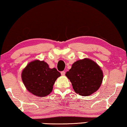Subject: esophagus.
Segmentation results:
<instances>
[{"mask_svg":"<svg viewBox=\"0 0 127 127\" xmlns=\"http://www.w3.org/2000/svg\"><path fill=\"white\" fill-rule=\"evenodd\" d=\"M61 74L62 76H65V71H62L61 72Z\"/></svg>","mask_w":127,"mask_h":127,"instance_id":"esophagus-1","label":"esophagus"}]
</instances>
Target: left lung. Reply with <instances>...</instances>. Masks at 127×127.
I'll return each instance as SVG.
<instances>
[{"instance_id":"1","label":"left lung","mask_w":127,"mask_h":127,"mask_svg":"<svg viewBox=\"0 0 127 127\" xmlns=\"http://www.w3.org/2000/svg\"><path fill=\"white\" fill-rule=\"evenodd\" d=\"M75 92L83 96L90 95L99 89L103 79L100 67L89 58L77 61L66 73Z\"/></svg>"}]
</instances>
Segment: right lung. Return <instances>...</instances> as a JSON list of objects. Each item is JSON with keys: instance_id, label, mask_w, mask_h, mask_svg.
<instances>
[{"instance_id": "right-lung-1", "label": "right lung", "mask_w": 127, "mask_h": 127, "mask_svg": "<svg viewBox=\"0 0 127 127\" xmlns=\"http://www.w3.org/2000/svg\"><path fill=\"white\" fill-rule=\"evenodd\" d=\"M61 73L50 69L43 61L35 60L28 64L22 72V79L27 91L34 95L44 97L52 92L53 85Z\"/></svg>"}]
</instances>
